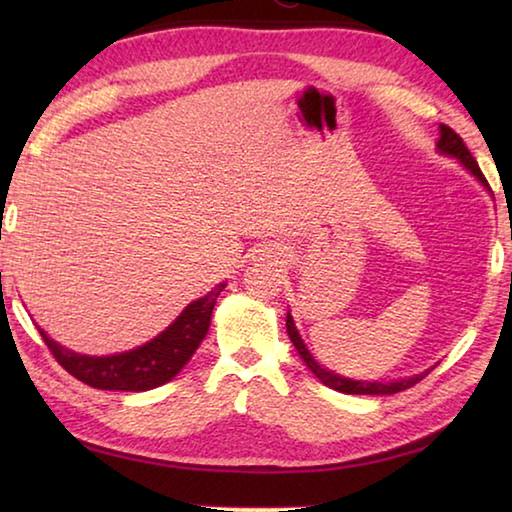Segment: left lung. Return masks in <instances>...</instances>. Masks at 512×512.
Returning <instances> with one entry per match:
<instances>
[{"mask_svg": "<svg viewBox=\"0 0 512 512\" xmlns=\"http://www.w3.org/2000/svg\"><path fill=\"white\" fill-rule=\"evenodd\" d=\"M438 131H440V137H438V142H436L438 153L449 155V158H454V160L461 162L463 167H465L467 171H470L472 176H474L476 180H479V183L490 192L488 180L483 178L479 164H476V160L472 158V153L467 151V146L463 144L461 137H458V135L452 131V128L445 126V124H440ZM490 194H492V192H490ZM287 332H289L291 343L296 345L300 359L305 361V366H307L311 372H314V375H316L320 381H323L325 386L334 388V391L345 393V395H393V393H400V391H406V388L415 386L420 379H424V375H429V370H433V368H429V370L420 372V375L402 377V379H393V381H363V379H350V377L339 375V372L327 370V368L320 366V363L314 359V354L309 352L305 341H302L298 327H296V323H293L291 311H287Z\"/></svg>", "mask_w": 512, "mask_h": 512, "instance_id": "1", "label": "left lung"}]
</instances>
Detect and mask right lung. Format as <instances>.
I'll list each match as a JSON object with an SVG mask.
<instances>
[{"instance_id": "add662e5", "label": "right lung", "mask_w": 512, "mask_h": 512, "mask_svg": "<svg viewBox=\"0 0 512 512\" xmlns=\"http://www.w3.org/2000/svg\"><path fill=\"white\" fill-rule=\"evenodd\" d=\"M223 289L225 282L216 284L203 298L189 302L180 316L155 339L119 354L92 357V354L74 352L56 343L42 327H38V332L60 366L83 384L101 388V391H151L171 381L192 359L210 329L212 309Z\"/></svg>"}]
</instances>
